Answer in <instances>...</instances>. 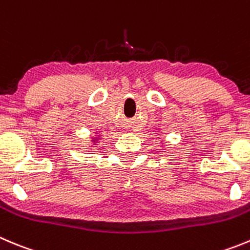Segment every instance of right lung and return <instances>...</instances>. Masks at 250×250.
Returning a JSON list of instances; mask_svg holds the SVG:
<instances>
[{"mask_svg":"<svg viewBox=\"0 0 250 250\" xmlns=\"http://www.w3.org/2000/svg\"><path fill=\"white\" fill-rule=\"evenodd\" d=\"M95 141H96V139H95ZM95 141H93V142H95Z\"/></svg>","mask_w":250,"mask_h":250,"instance_id":"right-lung-1","label":"right lung"}]
</instances>
